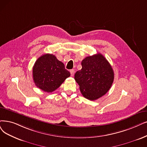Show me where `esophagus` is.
I'll return each mask as SVG.
<instances>
[{
    "label": "esophagus",
    "mask_w": 147,
    "mask_h": 147,
    "mask_svg": "<svg viewBox=\"0 0 147 147\" xmlns=\"http://www.w3.org/2000/svg\"><path fill=\"white\" fill-rule=\"evenodd\" d=\"M70 74H71V76H74V72H75L74 69H71V70H70Z\"/></svg>",
    "instance_id": "obj_1"
}]
</instances>
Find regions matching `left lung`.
Segmentation results:
<instances>
[{
  "mask_svg": "<svg viewBox=\"0 0 147 147\" xmlns=\"http://www.w3.org/2000/svg\"><path fill=\"white\" fill-rule=\"evenodd\" d=\"M81 65L82 69L75 74V80L84 97L96 100L104 95L112 85L113 69L106 58L99 53L86 57Z\"/></svg>",
  "mask_w": 147,
  "mask_h": 147,
  "instance_id": "8db88e82",
  "label": "left lung"
}]
</instances>
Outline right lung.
I'll use <instances>...</instances> for the list:
<instances>
[{
  "mask_svg": "<svg viewBox=\"0 0 147 147\" xmlns=\"http://www.w3.org/2000/svg\"><path fill=\"white\" fill-rule=\"evenodd\" d=\"M36 86L46 92H52L59 87L70 74L64 64L53 54H46L39 57L32 69Z\"/></svg>",
  "mask_w": 147,
  "mask_h": 147,
  "instance_id": "add662e5",
  "label": "right lung"
}]
</instances>
